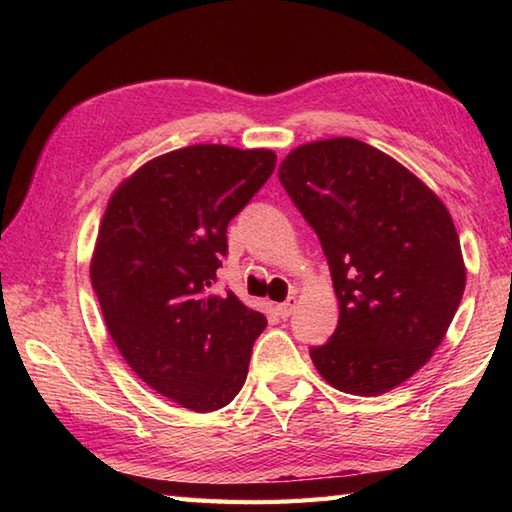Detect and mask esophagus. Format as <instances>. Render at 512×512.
<instances>
[{
    "label": "esophagus",
    "instance_id": "34e87169",
    "mask_svg": "<svg viewBox=\"0 0 512 512\" xmlns=\"http://www.w3.org/2000/svg\"><path fill=\"white\" fill-rule=\"evenodd\" d=\"M296 305H298V300H296V298H289V300L280 302V305L275 307L277 316H280V318H289V316L293 314V311H296Z\"/></svg>",
    "mask_w": 512,
    "mask_h": 512
}]
</instances>
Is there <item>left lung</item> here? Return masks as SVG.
Masks as SVG:
<instances>
[{"instance_id":"8db88e82","label":"left lung","mask_w":512,"mask_h":512,"mask_svg":"<svg viewBox=\"0 0 512 512\" xmlns=\"http://www.w3.org/2000/svg\"><path fill=\"white\" fill-rule=\"evenodd\" d=\"M277 176L318 235L339 298V325L311 361L343 393H388L431 359L461 305L452 216L418 176L354 137L298 146Z\"/></svg>"}]
</instances>
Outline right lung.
<instances>
[{"label": "right lung", "instance_id": "1", "mask_svg": "<svg viewBox=\"0 0 512 512\" xmlns=\"http://www.w3.org/2000/svg\"><path fill=\"white\" fill-rule=\"evenodd\" d=\"M268 149L194 144L146 162L110 196L90 277L128 366L153 391L207 413L235 400L266 318L214 293L228 223L275 169Z\"/></svg>", "mask_w": 512, "mask_h": 512}]
</instances>
